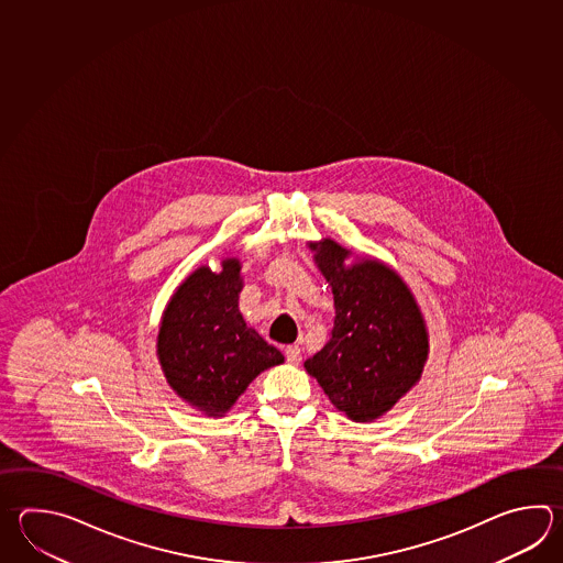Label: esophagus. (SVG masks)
Returning <instances> with one entry per match:
<instances>
[{"mask_svg": "<svg viewBox=\"0 0 563 563\" xmlns=\"http://www.w3.org/2000/svg\"><path fill=\"white\" fill-rule=\"evenodd\" d=\"M285 355H287V361L290 365H299L300 363V346L299 344H290L285 349Z\"/></svg>", "mask_w": 563, "mask_h": 563, "instance_id": "1", "label": "esophagus"}]
</instances>
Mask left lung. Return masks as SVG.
<instances>
[{"label":"left lung","instance_id":"left-lung-1","mask_svg":"<svg viewBox=\"0 0 563 563\" xmlns=\"http://www.w3.org/2000/svg\"><path fill=\"white\" fill-rule=\"evenodd\" d=\"M309 249L333 288L334 327L305 368L339 411L371 423L423 375L429 356L423 312L389 264L367 256L346 264L351 251L333 239L309 242Z\"/></svg>","mask_w":563,"mask_h":563}]
</instances>
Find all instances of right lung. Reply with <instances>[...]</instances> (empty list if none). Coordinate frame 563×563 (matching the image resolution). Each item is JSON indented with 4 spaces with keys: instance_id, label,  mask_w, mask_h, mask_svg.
I'll return each instance as SVG.
<instances>
[{
    "instance_id": "add662e5",
    "label": "right lung",
    "mask_w": 563,
    "mask_h": 563,
    "mask_svg": "<svg viewBox=\"0 0 563 563\" xmlns=\"http://www.w3.org/2000/svg\"><path fill=\"white\" fill-rule=\"evenodd\" d=\"M241 271L236 256H224L219 273L198 266L174 290L158 327L156 355L166 383L208 417H224L263 371L285 363L242 319Z\"/></svg>"
}]
</instances>
